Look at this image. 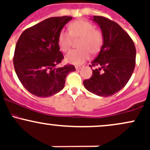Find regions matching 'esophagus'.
I'll return each instance as SVG.
<instances>
[{
  "instance_id": "obj_1",
  "label": "esophagus",
  "mask_w": 150,
  "mask_h": 150,
  "mask_svg": "<svg viewBox=\"0 0 150 150\" xmlns=\"http://www.w3.org/2000/svg\"><path fill=\"white\" fill-rule=\"evenodd\" d=\"M83 67V66H82V65H76L75 66V69L76 70H80V69H82Z\"/></svg>"
}]
</instances>
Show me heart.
Wrapping results in <instances>:
<instances>
[{"label": "heart", "mask_w": 150, "mask_h": 150, "mask_svg": "<svg viewBox=\"0 0 150 150\" xmlns=\"http://www.w3.org/2000/svg\"><path fill=\"white\" fill-rule=\"evenodd\" d=\"M73 38H81L79 47L80 50L70 51L66 56L69 63L80 65L89 59L90 52L93 53L98 52L103 44V34L98 30H95L91 23L80 20L72 23L70 31L62 30L59 34L58 45L60 50L67 52L71 48Z\"/></svg>", "instance_id": "heart-1"}]
</instances>
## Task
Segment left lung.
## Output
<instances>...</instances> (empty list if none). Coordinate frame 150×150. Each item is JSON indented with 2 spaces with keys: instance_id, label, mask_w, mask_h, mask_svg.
<instances>
[{
  "instance_id": "8db88e82",
  "label": "left lung",
  "mask_w": 150,
  "mask_h": 150,
  "mask_svg": "<svg viewBox=\"0 0 150 150\" xmlns=\"http://www.w3.org/2000/svg\"><path fill=\"white\" fill-rule=\"evenodd\" d=\"M100 26L103 43L90 67L93 75L83 81L86 90L100 97H108L122 90L135 67L136 49L129 35L117 23L103 17L91 18Z\"/></svg>"
}]
</instances>
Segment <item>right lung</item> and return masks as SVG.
<instances>
[{
    "label": "right lung",
    "instance_id": "right-lung-1",
    "mask_svg": "<svg viewBox=\"0 0 150 150\" xmlns=\"http://www.w3.org/2000/svg\"><path fill=\"white\" fill-rule=\"evenodd\" d=\"M72 19L70 16L52 17L25 30L15 48V71L23 87L37 97L52 96L65 87L74 65H57L63 55L58 45L62 28Z\"/></svg>",
    "mask_w": 150,
    "mask_h": 150
}]
</instances>
